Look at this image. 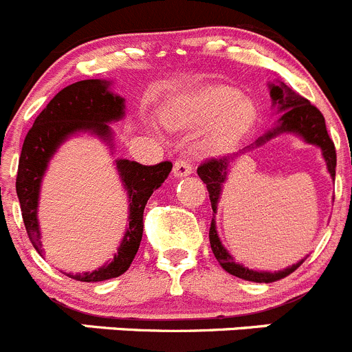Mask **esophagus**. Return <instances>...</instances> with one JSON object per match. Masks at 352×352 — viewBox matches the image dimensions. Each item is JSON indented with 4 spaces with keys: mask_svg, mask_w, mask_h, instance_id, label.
<instances>
[{
    "mask_svg": "<svg viewBox=\"0 0 352 352\" xmlns=\"http://www.w3.org/2000/svg\"><path fill=\"white\" fill-rule=\"evenodd\" d=\"M192 173V165L186 157H179L173 165V177H187Z\"/></svg>",
    "mask_w": 352,
    "mask_h": 352,
    "instance_id": "obj_1",
    "label": "esophagus"
}]
</instances>
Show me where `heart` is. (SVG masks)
<instances>
[{"instance_id": "obj_1", "label": "heart", "mask_w": 352, "mask_h": 352, "mask_svg": "<svg viewBox=\"0 0 352 352\" xmlns=\"http://www.w3.org/2000/svg\"><path fill=\"white\" fill-rule=\"evenodd\" d=\"M254 116V104L239 97L234 88L213 87L196 95L184 111L170 116V121L192 130L206 126L199 149L206 154H222L243 139Z\"/></svg>"}]
</instances>
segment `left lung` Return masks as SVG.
Wrapping results in <instances>:
<instances>
[{
    "instance_id": "left-lung-1",
    "label": "left lung",
    "mask_w": 352,
    "mask_h": 352,
    "mask_svg": "<svg viewBox=\"0 0 352 352\" xmlns=\"http://www.w3.org/2000/svg\"><path fill=\"white\" fill-rule=\"evenodd\" d=\"M267 87L269 95H271L272 100V107L276 109V113H281V116L278 118L274 126H272L271 130L265 131L262 137H258L254 144L243 147L239 153L228 154V156L222 157H212V160L205 161V163L198 168L199 179L206 184V189H208L210 203H212L213 210V219L212 224H210V245H212L213 255H215V258L219 261L221 267L224 269V271H228L229 274L236 276V278H241V280L246 281H254V283H272V281L283 280V278L292 274V272L305 261V257L302 258V261H298L297 264H292L288 265V267L281 269V271L274 272L248 269L234 261V257L229 254L228 248L222 245L215 226L217 206H219V201H221L222 189H224V184L226 180H228L229 172H231V166L239 160V156H243V154L248 153V151L255 149V147L264 146L265 142H269V140L274 139V137L278 135H283V133H294V135L300 137L305 144L320 147L324 163H327L328 173H330V177L333 180L335 166H337L335 146L333 142H331L330 137H328L323 114H321L307 98L297 95L294 90H290L287 85L281 83V81H278V83H269Z\"/></svg>"
}]
</instances>
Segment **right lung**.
Masks as SVG:
<instances>
[{"label":"right lung","instance_id":"obj_1","mask_svg":"<svg viewBox=\"0 0 352 352\" xmlns=\"http://www.w3.org/2000/svg\"><path fill=\"white\" fill-rule=\"evenodd\" d=\"M113 81L83 80L58 91L39 113L25 135L17 172V196L29 239L41 252V229L38 221L39 192L48 163L58 147L74 135L97 137L114 153L111 123L124 118V98L111 91ZM116 172L128 198V226L113 261L91 272H65L76 281H106L118 278L130 267L142 241L144 208L147 199L172 172V163L146 166L130 160H116Z\"/></svg>","mask_w":352,"mask_h":352}]
</instances>
